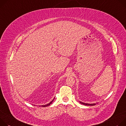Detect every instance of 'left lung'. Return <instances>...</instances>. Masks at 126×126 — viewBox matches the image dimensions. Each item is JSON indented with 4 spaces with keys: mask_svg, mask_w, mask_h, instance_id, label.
Returning a JSON list of instances; mask_svg holds the SVG:
<instances>
[{
    "mask_svg": "<svg viewBox=\"0 0 126 126\" xmlns=\"http://www.w3.org/2000/svg\"><path fill=\"white\" fill-rule=\"evenodd\" d=\"M79 103L81 104H83V105H85L86 106H94L96 104H86V103H82L81 102H79Z\"/></svg>",
    "mask_w": 126,
    "mask_h": 126,
    "instance_id": "left-lung-1",
    "label": "left lung"
}]
</instances>
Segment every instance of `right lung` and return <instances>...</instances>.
<instances>
[{
	"label": "right lung",
	"mask_w": 126,
	"mask_h": 126,
	"mask_svg": "<svg viewBox=\"0 0 126 126\" xmlns=\"http://www.w3.org/2000/svg\"><path fill=\"white\" fill-rule=\"evenodd\" d=\"M54 99H53V100L51 101V102H50L49 103H48V104H47V105H42V106H41V107H47V106H49L51 103H52V102L53 101V100H54Z\"/></svg>",
	"instance_id": "right-lung-1"
}]
</instances>
